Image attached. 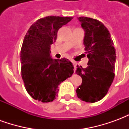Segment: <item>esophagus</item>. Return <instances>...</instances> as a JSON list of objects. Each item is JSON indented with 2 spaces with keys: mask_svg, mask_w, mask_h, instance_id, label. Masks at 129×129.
<instances>
[{
  "mask_svg": "<svg viewBox=\"0 0 129 129\" xmlns=\"http://www.w3.org/2000/svg\"><path fill=\"white\" fill-rule=\"evenodd\" d=\"M72 63H73V66H74V67H75V70H76V66H77V62L75 61H72Z\"/></svg>",
  "mask_w": 129,
  "mask_h": 129,
  "instance_id": "esophagus-1",
  "label": "esophagus"
}]
</instances>
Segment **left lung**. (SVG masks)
<instances>
[{
	"label": "left lung",
	"instance_id": "8db88e82",
	"mask_svg": "<svg viewBox=\"0 0 129 129\" xmlns=\"http://www.w3.org/2000/svg\"><path fill=\"white\" fill-rule=\"evenodd\" d=\"M78 19L85 31L84 45L88 62L86 68L77 66L76 73L81 76L82 83L76 92L82 101L94 103L107 94L113 83L115 49L109 31L102 22L84 16Z\"/></svg>",
	"mask_w": 129,
	"mask_h": 129
}]
</instances>
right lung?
I'll list each match as a JSON object with an SVG mask.
<instances>
[{
  "label": "right lung",
  "instance_id": "right-lung-1",
  "mask_svg": "<svg viewBox=\"0 0 129 129\" xmlns=\"http://www.w3.org/2000/svg\"><path fill=\"white\" fill-rule=\"evenodd\" d=\"M73 17L55 16L40 18L29 27L21 50V76L27 92L34 100L50 102L56 99L58 86L74 73L73 63L67 59L51 58L50 45L57 32Z\"/></svg>",
  "mask_w": 129,
  "mask_h": 129
}]
</instances>
